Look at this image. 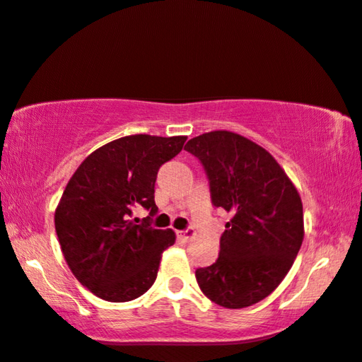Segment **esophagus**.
Masks as SVG:
<instances>
[{"label": "esophagus", "instance_id": "34e87169", "mask_svg": "<svg viewBox=\"0 0 362 362\" xmlns=\"http://www.w3.org/2000/svg\"><path fill=\"white\" fill-rule=\"evenodd\" d=\"M177 235H178V238H182L184 240V242H189V240H192L195 237V230L194 228H185V230H180V231H177Z\"/></svg>", "mask_w": 362, "mask_h": 362}]
</instances>
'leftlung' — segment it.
Segmentation results:
<instances>
[{"label":"left lung","instance_id":"left-lung-1","mask_svg":"<svg viewBox=\"0 0 362 362\" xmlns=\"http://www.w3.org/2000/svg\"><path fill=\"white\" fill-rule=\"evenodd\" d=\"M185 151L205 168L211 204L231 214L218 259L197 269V283L216 305L252 306L276 290L300 252V194L272 153L238 134H202Z\"/></svg>","mask_w":362,"mask_h":362}]
</instances>
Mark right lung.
Segmentation results:
<instances>
[{"instance_id":"right-lung-1","label":"right lung","mask_w":362,"mask_h":362,"mask_svg":"<svg viewBox=\"0 0 362 362\" xmlns=\"http://www.w3.org/2000/svg\"><path fill=\"white\" fill-rule=\"evenodd\" d=\"M187 137L137 134L94 151L67 182L54 226L71 272L105 301L136 300L153 285L163 250L175 243L172 230L151 226L157 172L177 156ZM144 206L147 219L130 220Z\"/></svg>"}]
</instances>
